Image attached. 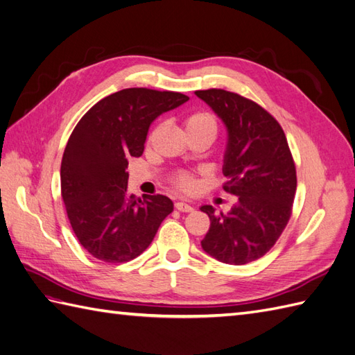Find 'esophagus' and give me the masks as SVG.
<instances>
[{
    "mask_svg": "<svg viewBox=\"0 0 355 355\" xmlns=\"http://www.w3.org/2000/svg\"><path fill=\"white\" fill-rule=\"evenodd\" d=\"M175 207H176L178 211H180V212H193V209H194L191 205L184 203V202H176Z\"/></svg>",
    "mask_w": 355,
    "mask_h": 355,
    "instance_id": "34e87169",
    "label": "esophagus"
}]
</instances>
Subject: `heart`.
Wrapping results in <instances>:
<instances>
[{
	"mask_svg": "<svg viewBox=\"0 0 355 355\" xmlns=\"http://www.w3.org/2000/svg\"><path fill=\"white\" fill-rule=\"evenodd\" d=\"M184 128L187 135H211L214 138L218 131L217 120L207 111H196L188 114L184 120ZM176 185L180 189H191L194 180L188 175H179L176 178Z\"/></svg>",
	"mask_w": 355,
	"mask_h": 355,
	"instance_id": "obj_1",
	"label": "heart"
}]
</instances>
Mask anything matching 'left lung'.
<instances>
[{
  "mask_svg": "<svg viewBox=\"0 0 355 355\" xmlns=\"http://www.w3.org/2000/svg\"><path fill=\"white\" fill-rule=\"evenodd\" d=\"M227 129L224 191L238 197L224 214L200 207L211 220L202 248L217 261L245 265L271 250L291 218L297 171L286 135L256 102L221 89L197 90Z\"/></svg>",
  "mask_w": 355,
  "mask_h": 355,
  "instance_id": "obj_1",
  "label": "left lung"
}]
</instances>
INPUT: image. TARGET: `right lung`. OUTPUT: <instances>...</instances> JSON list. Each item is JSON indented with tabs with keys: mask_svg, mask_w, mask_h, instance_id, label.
Masks as SVG:
<instances>
[{
	"mask_svg": "<svg viewBox=\"0 0 355 355\" xmlns=\"http://www.w3.org/2000/svg\"><path fill=\"white\" fill-rule=\"evenodd\" d=\"M189 98L176 92L125 89L93 105L75 126L60 168L73 233L93 257L123 263L150 245L173 212L166 196L128 193V159L143 155L149 126Z\"/></svg>",
	"mask_w": 355,
	"mask_h": 355,
	"instance_id": "add662e5",
	"label": "right lung"
}]
</instances>
